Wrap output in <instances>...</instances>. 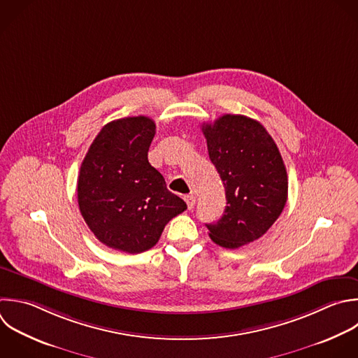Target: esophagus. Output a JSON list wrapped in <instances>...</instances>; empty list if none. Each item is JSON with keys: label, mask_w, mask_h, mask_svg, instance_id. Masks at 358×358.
I'll return each mask as SVG.
<instances>
[{"label": "esophagus", "mask_w": 358, "mask_h": 358, "mask_svg": "<svg viewBox=\"0 0 358 358\" xmlns=\"http://www.w3.org/2000/svg\"><path fill=\"white\" fill-rule=\"evenodd\" d=\"M185 201H186V204H187V208H189V210H192V208L194 207L196 197H194L193 194H187V196H185Z\"/></svg>", "instance_id": "obj_1"}]
</instances>
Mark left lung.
Segmentation results:
<instances>
[{"instance_id":"left-lung-1","label":"left lung","mask_w":358,"mask_h":358,"mask_svg":"<svg viewBox=\"0 0 358 358\" xmlns=\"http://www.w3.org/2000/svg\"><path fill=\"white\" fill-rule=\"evenodd\" d=\"M208 155L225 187L222 217L207 224L210 238L236 249L263 236L280 217L288 194L281 154L266 129L242 115L203 123Z\"/></svg>"}]
</instances>
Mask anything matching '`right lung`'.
Masks as SVG:
<instances>
[{
    "instance_id": "add662e5",
    "label": "right lung",
    "mask_w": 358,
    "mask_h": 358,
    "mask_svg": "<svg viewBox=\"0 0 358 358\" xmlns=\"http://www.w3.org/2000/svg\"><path fill=\"white\" fill-rule=\"evenodd\" d=\"M154 136L155 123L147 116L113 120L95 137L81 164L80 211L94 235L112 249H151L165 225L187 208L148 162Z\"/></svg>"
}]
</instances>
